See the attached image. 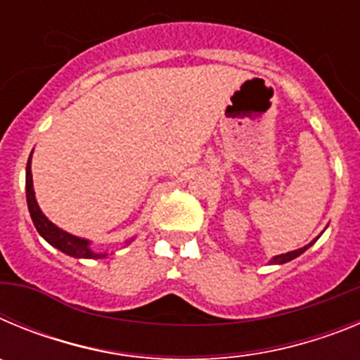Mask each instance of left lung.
<instances>
[{
	"instance_id": "obj_1",
	"label": "left lung",
	"mask_w": 360,
	"mask_h": 360,
	"mask_svg": "<svg viewBox=\"0 0 360 360\" xmlns=\"http://www.w3.org/2000/svg\"><path fill=\"white\" fill-rule=\"evenodd\" d=\"M319 238V236H317ZM317 238L314 241H311V243H308V245H304L303 249H297V250H292V252H287V254H279V256H274L272 257V259H270V263H272V265H283V263H288V262H292V259H294V257H297V256H301V254L304 252V250L307 249H310L311 245L316 243L317 241Z\"/></svg>"
}]
</instances>
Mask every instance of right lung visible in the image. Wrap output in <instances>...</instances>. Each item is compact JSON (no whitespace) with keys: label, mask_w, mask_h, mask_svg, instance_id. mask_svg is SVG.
I'll use <instances>...</instances> for the list:
<instances>
[{"label":"right lung","mask_w":360,"mask_h":360,"mask_svg":"<svg viewBox=\"0 0 360 360\" xmlns=\"http://www.w3.org/2000/svg\"><path fill=\"white\" fill-rule=\"evenodd\" d=\"M32 153L27 162V203L28 211H30V218L36 225L37 232L44 240L49 241L52 247L59 249L61 252L68 254L72 257H84V259H98V257H106V252L97 254L90 249V241L84 240V238L73 236L70 232L63 231L57 225H53L46 216L43 214V211L39 209L36 202V195H34V184H32Z\"/></svg>","instance_id":"right-lung-1"}]
</instances>
